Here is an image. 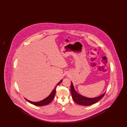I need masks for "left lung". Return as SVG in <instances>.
Listing matches in <instances>:
<instances>
[{
  "label": "left lung",
  "instance_id": "left-lung-1",
  "mask_svg": "<svg viewBox=\"0 0 127 127\" xmlns=\"http://www.w3.org/2000/svg\"><path fill=\"white\" fill-rule=\"evenodd\" d=\"M71 92L72 94V97L74 101L79 105H84V106H89L94 103H96L99 100H100L103 97H104L105 93H104L102 95L99 97L94 98H88L87 97L81 96L77 93V92L74 90V86L73 85L72 82H71Z\"/></svg>",
  "mask_w": 127,
  "mask_h": 127
}]
</instances>
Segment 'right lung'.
I'll use <instances>...</instances> for the list:
<instances>
[{
    "mask_svg": "<svg viewBox=\"0 0 127 127\" xmlns=\"http://www.w3.org/2000/svg\"><path fill=\"white\" fill-rule=\"evenodd\" d=\"M62 80H61V81L57 85V86L59 85L60 84V83H61V82H62ZM56 87L53 90V91H52V92L51 93V94L48 96V97H46V98H45L44 99H43L41 101H38V102H32L31 101H30L28 99H27L26 98V100L28 101L29 102L31 103L32 104H33L35 106H44V105H48L49 103L51 102L53 98H54L55 95V94H56Z\"/></svg>",
    "mask_w": 127,
    "mask_h": 127,
    "instance_id": "right-lung-1",
    "label": "right lung"
}]
</instances>
